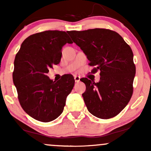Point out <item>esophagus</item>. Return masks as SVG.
<instances>
[{
  "label": "esophagus",
  "instance_id": "1",
  "mask_svg": "<svg viewBox=\"0 0 151 151\" xmlns=\"http://www.w3.org/2000/svg\"><path fill=\"white\" fill-rule=\"evenodd\" d=\"M74 81H75V82H79V81H80V77H78V76H74Z\"/></svg>",
  "mask_w": 151,
  "mask_h": 151
}]
</instances>
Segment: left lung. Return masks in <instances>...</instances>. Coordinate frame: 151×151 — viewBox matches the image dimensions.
Returning a JSON list of instances; mask_svg holds the SVG:
<instances>
[{
    "mask_svg": "<svg viewBox=\"0 0 151 151\" xmlns=\"http://www.w3.org/2000/svg\"><path fill=\"white\" fill-rule=\"evenodd\" d=\"M74 43L85 54L92 72L100 71V81L87 78L82 93L88 111L94 116L108 119L118 115L128 104L133 93L136 74L132 50L114 31L103 28L68 31Z\"/></svg>",
    "mask_w": 151,
    "mask_h": 151,
    "instance_id": "obj_1",
    "label": "left lung"
}]
</instances>
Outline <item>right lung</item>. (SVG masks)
<instances>
[{"label": "right lung", "instance_id": "add662e5", "mask_svg": "<svg viewBox=\"0 0 151 151\" xmlns=\"http://www.w3.org/2000/svg\"><path fill=\"white\" fill-rule=\"evenodd\" d=\"M72 41L65 31L47 30L32 35L22 42L14 61L13 84L23 110L36 120L50 122L62 113L74 85L71 74L58 81L47 74L60 63L62 49Z\"/></svg>", "mask_w": 151, "mask_h": 151}]
</instances>
